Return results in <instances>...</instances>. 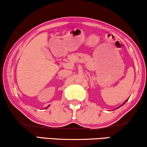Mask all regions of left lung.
Listing matches in <instances>:
<instances>
[{
  "label": "left lung",
  "mask_w": 147,
  "mask_h": 147,
  "mask_svg": "<svg viewBox=\"0 0 147 147\" xmlns=\"http://www.w3.org/2000/svg\"><path fill=\"white\" fill-rule=\"evenodd\" d=\"M125 102H126V101H125ZM125 102H124V103H123V105H124V104H125Z\"/></svg>",
  "instance_id": "obj_1"
}]
</instances>
